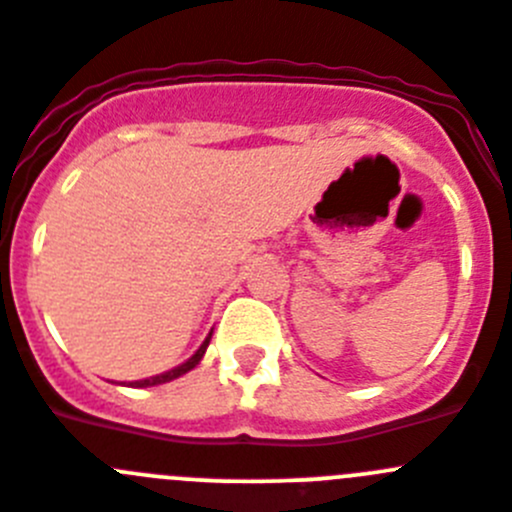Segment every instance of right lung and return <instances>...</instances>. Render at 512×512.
Wrapping results in <instances>:
<instances>
[{
  "mask_svg": "<svg viewBox=\"0 0 512 512\" xmlns=\"http://www.w3.org/2000/svg\"><path fill=\"white\" fill-rule=\"evenodd\" d=\"M210 338H212V333L205 338V343H202V346L197 348V351H194L192 359H187V361H184V364L174 366V369H169V372H164V374H156V377L140 379V382H130V387H156V384L171 382V379H176V377H182V374H187L189 369H194V366H197V364H200V361H202V356H205L207 346H210Z\"/></svg>",
  "mask_w": 512,
  "mask_h": 512,
  "instance_id": "right-lung-1",
  "label": "right lung"
}]
</instances>
